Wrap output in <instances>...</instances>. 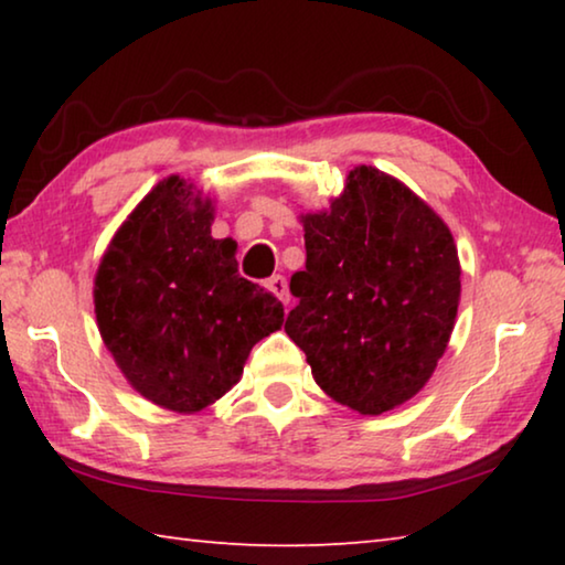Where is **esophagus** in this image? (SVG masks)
<instances>
[{"instance_id":"obj_1","label":"esophagus","mask_w":565,"mask_h":565,"mask_svg":"<svg viewBox=\"0 0 565 565\" xmlns=\"http://www.w3.org/2000/svg\"><path fill=\"white\" fill-rule=\"evenodd\" d=\"M266 289H269L274 296H279L284 303H289V284L281 274H274L271 279H266Z\"/></svg>"}]
</instances>
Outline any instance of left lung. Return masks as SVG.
Segmentation results:
<instances>
[{
  "label": "left lung",
  "mask_w": 565,
  "mask_h": 565,
  "mask_svg": "<svg viewBox=\"0 0 565 565\" xmlns=\"http://www.w3.org/2000/svg\"><path fill=\"white\" fill-rule=\"evenodd\" d=\"M306 269L284 331L341 406L379 416L414 398L451 339L461 264L424 199L376 167L349 171L327 212L303 214Z\"/></svg>",
  "instance_id": "1"
}]
</instances>
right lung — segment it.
Masks as SVG:
<instances>
[{
    "mask_svg": "<svg viewBox=\"0 0 565 565\" xmlns=\"http://www.w3.org/2000/svg\"><path fill=\"white\" fill-rule=\"evenodd\" d=\"M214 202L181 177L141 199L94 279L104 347L161 408L196 414L242 379L248 351L284 323L274 294L238 276L236 248L212 236Z\"/></svg>",
    "mask_w": 565,
    "mask_h": 565,
    "instance_id": "obj_1",
    "label": "right lung"
}]
</instances>
